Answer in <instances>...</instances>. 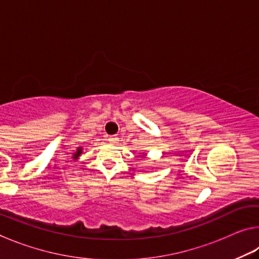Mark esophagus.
Instances as JSON below:
<instances>
[{
  "instance_id": "1",
  "label": "esophagus",
  "mask_w": 259,
  "mask_h": 259,
  "mask_svg": "<svg viewBox=\"0 0 259 259\" xmlns=\"http://www.w3.org/2000/svg\"><path fill=\"white\" fill-rule=\"evenodd\" d=\"M107 140L109 143H112V144H115L117 140H119V138H117V136H108L107 137Z\"/></svg>"
}]
</instances>
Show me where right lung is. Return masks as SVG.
<instances>
[{"label":"right lung","instance_id":"1","mask_svg":"<svg viewBox=\"0 0 259 259\" xmlns=\"http://www.w3.org/2000/svg\"><path fill=\"white\" fill-rule=\"evenodd\" d=\"M82 151H83L82 146H80V147H76V151L73 153L72 159H74V160H77V159H78V156H80V155L82 154Z\"/></svg>","mask_w":259,"mask_h":259}]
</instances>
